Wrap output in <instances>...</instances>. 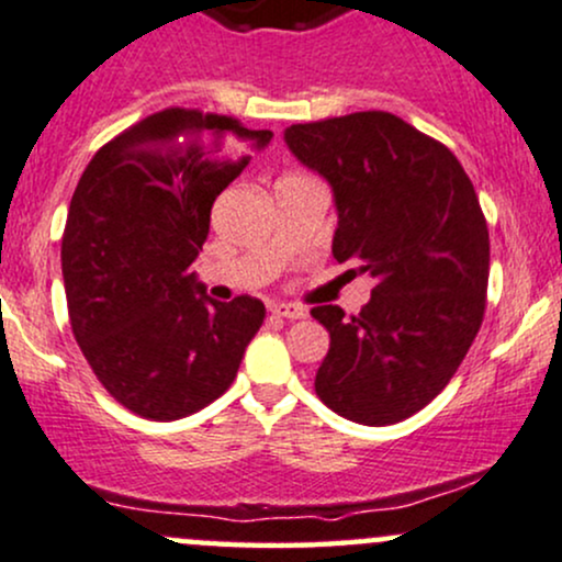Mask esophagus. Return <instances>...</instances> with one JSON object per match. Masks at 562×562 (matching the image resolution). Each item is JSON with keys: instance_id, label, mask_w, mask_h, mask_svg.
Here are the masks:
<instances>
[{"instance_id": "34e87169", "label": "esophagus", "mask_w": 562, "mask_h": 562, "mask_svg": "<svg viewBox=\"0 0 562 562\" xmlns=\"http://www.w3.org/2000/svg\"><path fill=\"white\" fill-rule=\"evenodd\" d=\"M269 310L274 312L277 317H288V321H304V317L310 315L304 306H296V304H271Z\"/></svg>"}]
</instances>
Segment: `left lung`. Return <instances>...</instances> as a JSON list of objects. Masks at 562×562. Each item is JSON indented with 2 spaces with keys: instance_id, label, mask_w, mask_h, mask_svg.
Masks as SVG:
<instances>
[{
  "instance_id": "8db88e82",
  "label": "left lung",
  "mask_w": 562,
  "mask_h": 562,
  "mask_svg": "<svg viewBox=\"0 0 562 562\" xmlns=\"http://www.w3.org/2000/svg\"><path fill=\"white\" fill-rule=\"evenodd\" d=\"M285 145L330 186L336 261L374 277L360 315L312 310L330 334L317 395L360 425L406 420L447 387L482 326L490 236L474 186L441 142L390 112L299 123Z\"/></svg>"
}]
</instances>
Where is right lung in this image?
Wrapping results in <instances>:
<instances>
[{
	"label": "right lung",
	"instance_id": "right-lung-1",
	"mask_svg": "<svg viewBox=\"0 0 562 562\" xmlns=\"http://www.w3.org/2000/svg\"><path fill=\"white\" fill-rule=\"evenodd\" d=\"M274 134L164 110L117 134L82 172L61 271L82 356L117 404L180 420L226 393L261 328L258 299L206 296L191 263L223 188Z\"/></svg>",
	"mask_w": 562,
	"mask_h": 562
}]
</instances>
